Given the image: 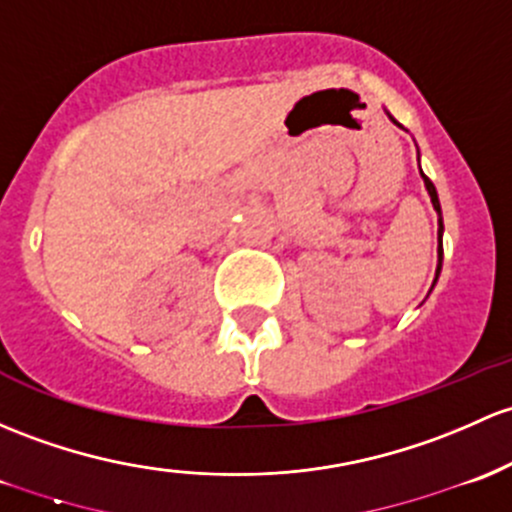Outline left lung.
<instances>
[{"instance_id":"1","label":"left lung","mask_w":512,"mask_h":512,"mask_svg":"<svg viewBox=\"0 0 512 512\" xmlns=\"http://www.w3.org/2000/svg\"><path fill=\"white\" fill-rule=\"evenodd\" d=\"M390 120H392V117H390ZM392 122H395V120H392ZM419 174H422V179H424V188H427L429 198H432V206H434V211H437V215H439V247H437L439 262H437V274H434V284H437V279H439V272H441V260H444V247H441V233H444V223H441V206H439L437 188H434L432 181H429L427 176H424V171H422V169H419Z\"/></svg>"}]
</instances>
